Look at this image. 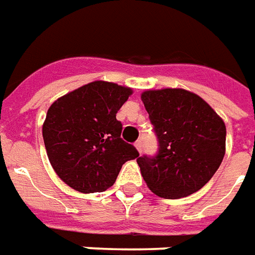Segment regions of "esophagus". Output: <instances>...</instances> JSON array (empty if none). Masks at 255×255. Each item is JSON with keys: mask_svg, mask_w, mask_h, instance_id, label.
I'll use <instances>...</instances> for the list:
<instances>
[{"mask_svg": "<svg viewBox=\"0 0 255 255\" xmlns=\"http://www.w3.org/2000/svg\"><path fill=\"white\" fill-rule=\"evenodd\" d=\"M134 146H135V148H137V150H138L140 153H141V152H142V141H141V140L135 141Z\"/></svg>", "mask_w": 255, "mask_h": 255, "instance_id": "1", "label": "esophagus"}]
</instances>
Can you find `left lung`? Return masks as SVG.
<instances>
[{"label": "left lung", "instance_id": "8db88e82", "mask_svg": "<svg viewBox=\"0 0 255 255\" xmlns=\"http://www.w3.org/2000/svg\"><path fill=\"white\" fill-rule=\"evenodd\" d=\"M159 140L155 157H137L156 196L182 198L205 186L226 155V124L198 95L182 88L141 94Z\"/></svg>", "mask_w": 255, "mask_h": 255}]
</instances>
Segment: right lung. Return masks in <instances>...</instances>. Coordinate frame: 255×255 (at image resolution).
<instances>
[{
  "label": "right lung",
  "instance_id": "right-lung-1",
  "mask_svg": "<svg viewBox=\"0 0 255 255\" xmlns=\"http://www.w3.org/2000/svg\"><path fill=\"white\" fill-rule=\"evenodd\" d=\"M133 91L129 87L92 81L61 96L43 122L46 152L54 171L80 193H100L114 185L121 167L138 157L121 138L117 113Z\"/></svg>",
  "mask_w": 255,
  "mask_h": 255
}]
</instances>
